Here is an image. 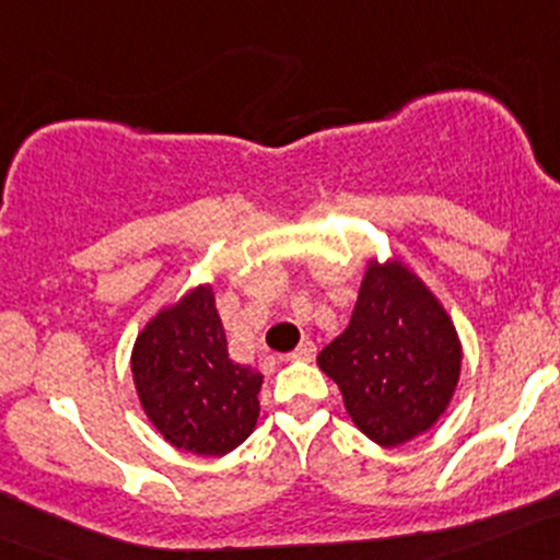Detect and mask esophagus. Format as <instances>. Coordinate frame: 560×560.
Listing matches in <instances>:
<instances>
[{
    "label": "esophagus",
    "mask_w": 560,
    "mask_h": 560,
    "mask_svg": "<svg viewBox=\"0 0 560 560\" xmlns=\"http://www.w3.org/2000/svg\"><path fill=\"white\" fill-rule=\"evenodd\" d=\"M313 355H316V346H313L311 340H305V342H300L298 350H292L287 359H290V361H311Z\"/></svg>",
    "instance_id": "obj_1"
}]
</instances>
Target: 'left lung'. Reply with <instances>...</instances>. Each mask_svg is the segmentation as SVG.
Instances as JSON below:
<instances>
[{"mask_svg":"<svg viewBox=\"0 0 560 560\" xmlns=\"http://www.w3.org/2000/svg\"><path fill=\"white\" fill-rule=\"evenodd\" d=\"M316 364L337 383L353 425L393 450L450 409L463 342L444 303L401 257H370L348 327Z\"/></svg>","mask_w":560,"mask_h":560,"instance_id":"1","label":"left lung"}]
</instances>
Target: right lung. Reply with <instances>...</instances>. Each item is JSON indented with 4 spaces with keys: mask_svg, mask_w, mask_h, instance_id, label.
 <instances>
[{
    "mask_svg": "<svg viewBox=\"0 0 560 560\" xmlns=\"http://www.w3.org/2000/svg\"><path fill=\"white\" fill-rule=\"evenodd\" d=\"M130 366L140 407L175 450L223 457L257 425L262 374L229 355L212 284L153 313L135 337Z\"/></svg>",
    "mask_w": 560,
    "mask_h": 560,
    "instance_id": "obj_1",
    "label": "right lung"
}]
</instances>
